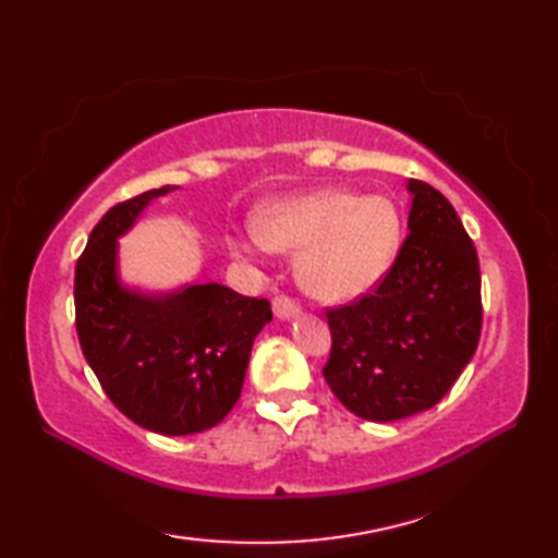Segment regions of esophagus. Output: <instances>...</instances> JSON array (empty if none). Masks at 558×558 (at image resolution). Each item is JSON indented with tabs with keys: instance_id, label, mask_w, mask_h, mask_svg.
Returning <instances> with one entry per match:
<instances>
[{
	"instance_id": "esophagus-1",
	"label": "esophagus",
	"mask_w": 558,
	"mask_h": 558,
	"mask_svg": "<svg viewBox=\"0 0 558 558\" xmlns=\"http://www.w3.org/2000/svg\"><path fill=\"white\" fill-rule=\"evenodd\" d=\"M272 314H276L280 322H288V318H294L300 314V306L294 300L286 298V294H278V298L272 300Z\"/></svg>"
}]
</instances>
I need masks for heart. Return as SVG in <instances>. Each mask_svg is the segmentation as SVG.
<instances>
[{
	"label": "heart",
	"instance_id": "b5f03b06",
	"mask_svg": "<svg viewBox=\"0 0 558 558\" xmlns=\"http://www.w3.org/2000/svg\"><path fill=\"white\" fill-rule=\"evenodd\" d=\"M402 244V220L386 196H360L345 189L294 196L266 206L256 232L230 236L234 254L260 258L298 256L300 286L322 302H350L374 290Z\"/></svg>",
	"mask_w": 558,
	"mask_h": 558
}]
</instances>
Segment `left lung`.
Wrapping results in <instances>:
<instances>
[{
  "instance_id": "1",
  "label": "left lung",
  "mask_w": 558,
  "mask_h": 558,
  "mask_svg": "<svg viewBox=\"0 0 558 558\" xmlns=\"http://www.w3.org/2000/svg\"><path fill=\"white\" fill-rule=\"evenodd\" d=\"M408 240L374 294L328 310L326 384L350 412L396 422L434 408L477 350L480 260L456 208L410 180Z\"/></svg>"
}]
</instances>
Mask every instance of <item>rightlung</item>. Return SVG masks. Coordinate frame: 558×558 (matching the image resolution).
Returning a JSON list of instances; mask_svg holds the SVG:
<instances>
[{"label":"right lung","instance_id":"right-lung-1","mask_svg":"<svg viewBox=\"0 0 558 558\" xmlns=\"http://www.w3.org/2000/svg\"><path fill=\"white\" fill-rule=\"evenodd\" d=\"M160 186L105 213L76 264L74 304L83 357L124 417L165 436L198 434L240 400L248 354L272 314L268 300L220 282L141 292L120 280V236Z\"/></svg>","mask_w":558,"mask_h":558}]
</instances>
